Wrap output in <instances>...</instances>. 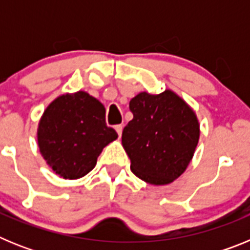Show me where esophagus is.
<instances>
[{
    "label": "esophagus",
    "instance_id": "esophagus-1",
    "mask_svg": "<svg viewBox=\"0 0 250 250\" xmlns=\"http://www.w3.org/2000/svg\"><path fill=\"white\" fill-rule=\"evenodd\" d=\"M115 130L118 132V135L121 136V134H123V125H116V126H115Z\"/></svg>",
    "mask_w": 250,
    "mask_h": 250
}]
</instances>
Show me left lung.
<instances>
[{
    "label": "left lung",
    "mask_w": 250,
    "mask_h": 250,
    "mask_svg": "<svg viewBox=\"0 0 250 250\" xmlns=\"http://www.w3.org/2000/svg\"><path fill=\"white\" fill-rule=\"evenodd\" d=\"M134 118L123 130V146L130 169L141 180L165 185L182 175L199 141L195 112L170 90L140 92L131 99Z\"/></svg>",
    "instance_id": "1"
}]
</instances>
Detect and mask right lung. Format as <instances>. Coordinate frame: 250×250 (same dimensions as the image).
Listing matches in <instances>:
<instances>
[{
  "instance_id": "1",
  "label": "right lung",
  "mask_w": 250,
  "mask_h": 250,
  "mask_svg": "<svg viewBox=\"0 0 250 250\" xmlns=\"http://www.w3.org/2000/svg\"><path fill=\"white\" fill-rule=\"evenodd\" d=\"M118 138L105 107L87 92L61 95L43 112L37 130L41 155L57 175L77 179L91 171L106 145Z\"/></svg>"
}]
</instances>
